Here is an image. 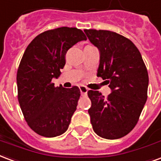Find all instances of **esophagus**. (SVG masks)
<instances>
[{"label": "esophagus", "mask_w": 161, "mask_h": 161, "mask_svg": "<svg viewBox=\"0 0 161 161\" xmlns=\"http://www.w3.org/2000/svg\"><path fill=\"white\" fill-rule=\"evenodd\" d=\"M80 93L81 95H86V94L87 93V88L84 86H80Z\"/></svg>", "instance_id": "34e87169"}]
</instances>
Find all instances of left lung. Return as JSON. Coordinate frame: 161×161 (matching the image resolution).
Listing matches in <instances>:
<instances>
[{"instance_id":"8db88e82","label":"left lung","mask_w":161,"mask_h":161,"mask_svg":"<svg viewBox=\"0 0 161 161\" xmlns=\"http://www.w3.org/2000/svg\"><path fill=\"white\" fill-rule=\"evenodd\" d=\"M84 32L100 52L97 76L108 80L112 90L107 97L98 91L87 92L91 123L99 136L118 139L139 119L148 97V70L138 49L125 36L108 30Z\"/></svg>"}]
</instances>
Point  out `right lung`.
<instances>
[{
    "instance_id": "right-lung-1",
    "label": "right lung",
    "mask_w": 161,
    "mask_h": 161,
    "mask_svg": "<svg viewBox=\"0 0 161 161\" xmlns=\"http://www.w3.org/2000/svg\"><path fill=\"white\" fill-rule=\"evenodd\" d=\"M85 34L77 28L61 27L40 34L26 48L17 72L18 99L24 117L35 132L53 137L64 133L80 96L78 86H55L67 51Z\"/></svg>"
}]
</instances>
